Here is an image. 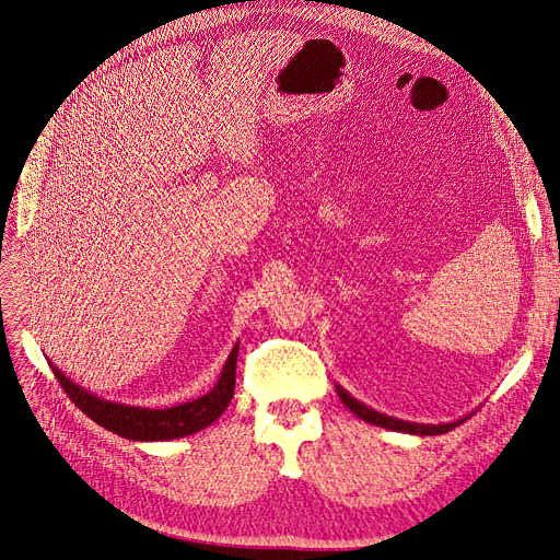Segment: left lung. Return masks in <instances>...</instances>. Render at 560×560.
<instances>
[{"label":"left lung","mask_w":560,"mask_h":560,"mask_svg":"<svg viewBox=\"0 0 560 560\" xmlns=\"http://www.w3.org/2000/svg\"><path fill=\"white\" fill-rule=\"evenodd\" d=\"M336 394L338 398L343 400V405L352 411V415H357L359 419H363L366 423H373V425H380V428H388V430H396V432H411V434H444L448 430H453L455 425L459 423H444V425H423V423H407V421H398V419H392V417H384L380 415V411L361 405L359 400H354L350 394H346L343 388L336 386Z\"/></svg>","instance_id":"left-lung-1"}]
</instances>
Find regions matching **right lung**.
I'll use <instances>...</instances> for the list:
<instances>
[{"label": "right lung", "mask_w": 560, "mask_h": 560, "mask_svg": "<svg viewBox=\"0 0 560 560\" xmlns=\"http://www.w3.org/2000/svg\"><path fill=\"white\" fill-rule=\"evenodd\" d=\"M50 369L55 377L59 380L61 388L68 394V398L80 407L89 419H93L98 425L126 436V440L135 442H164L176 440V436H187L203 430L214 419L222 417V411L229 407L235 388V366H237V346L233 348L226 366L222 371V377L217 380L212 392L206 396L178 405L168 409H143V407H130L118 405L109 400H101L91 396L84 388H80L75 382L68 380L57 366Z\"/></svg>", "instance_id": "obj_1"}]
</instances>
